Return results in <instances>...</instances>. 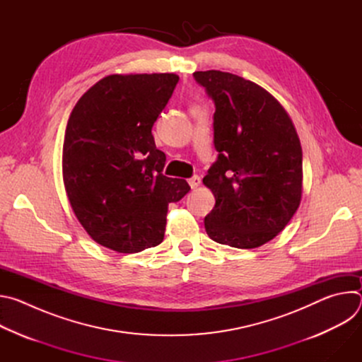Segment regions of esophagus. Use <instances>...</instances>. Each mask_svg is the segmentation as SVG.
Segmentation results:
<instances>
[{
    "label": "esophagus",
    "mask_w": 362,
    "mask_h": 362,
    "mask_svg": "<svg viewBox=\"0 0 362 362\" xmlns=\"http://www.w3.org/2000/svg\"><path fill=\"white\" fill-rule=\"evenodd\" d=\"M189 185L192 189H196L200 185V177L199 176H193L189 179Z\"/></svg>",
    "instance_id": "obj_1"
}]
</instances>
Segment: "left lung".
<instances>
[{
    "instance_id": "obj_1",
    "label": "left lung",
    "mask_w": 362,
    "mask_h": 362,
    "mask_svg": "<svg viewBox=\"0 0 362 362\" xmlns=\"http://www.w3.org/2000/svg\"><path fill=\"white\" fill-rule=\"evenodd\" d=\"M215 101L218 160L203 177L215 196L204 229L218 243L253 249L274 239L302 197V147L281 103L232 73L194 71Z\"/></svg>"
}]
</instances>
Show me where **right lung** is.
Returning <instances> with one entry per match:
<instances>
[{
    "instance_id": "obj_1",
    "label": "right lung",
    "mask_w": 362,
    "mask_h": 362,
    "mask_svg": "<svg viewBox=\"0 0 362 362\" xmlns=\"http://www.w3.org/2000/svg\"><path fill=\"white\" fill-rule=\"evenodd\" d=\"M179 81L173 73L112 74L76 103L63 144V180L93 240L120 253L158 246L168 206L190 186L162 173L151 127Z\"/></svg>"
}]
</instances>
